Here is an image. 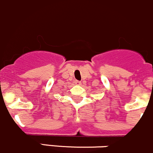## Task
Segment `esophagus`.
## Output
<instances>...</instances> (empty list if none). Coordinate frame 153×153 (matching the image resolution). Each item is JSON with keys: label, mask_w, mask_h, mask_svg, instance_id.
Returning a JSON list of instances; mask_svg holds the SVG:
<instances>
[{"label": "esophagus", "mask_w": 153, "mask_h": 153, "mask_svg": "<svg viewBox=\"0 0 153 153\" xmlns=\"http://www.w3.org/2000/svg\"><path fill=\"white\" fill-rule=\"evenodd\" d=\"M75 84L77 85V86H81V82L79 81H75Z\"/></svg>", "instance_id": "obj_1"}]
</instances>
